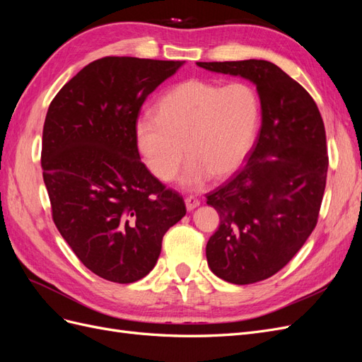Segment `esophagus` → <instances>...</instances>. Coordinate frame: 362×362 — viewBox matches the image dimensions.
<instances>
[{"label": "esophagus", "instance_id": "obj_1", "mask_svg": "<svg viewBox=\"0 0 362 362\" xmlns=\"http://www.w3.org/2000/svg\"><path fill=\"white\" fill-rule=\"evenodd\" d=\"M199 204L201 201L198 198H194V196H187V198H185V206H187L189 211L194 210L196 206H199Z\"/></svg>", "mask_w": 362, "mask_h": 362}]
</instances>
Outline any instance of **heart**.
Masks as SVG:
<instances>
[{"instance_id": "1", "label": "heart", "mask_w": 362, "mask_h": 362, "mask_svg": "<svg viewBox=\"0 0 362 362\" xmlns=\"http://www.w3.org/2000/svg\"><path fill=\"white\" fill-rule=\"evenodd\" d=\"M258 116V96L247 83L192 78L160 98L156 116L137 120L136 144L148 170L164 182L177 177L187 152L180 182L199 189L238 169L254 145Z\"/></svg>"}]
</instances>
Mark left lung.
I'll list each match as a JSON object with an SVG mask.
<instances>
[{
    "mask_svg": "<svg viewBox=\"0 0 362 362\" xmlns=\"http://www.w3.org/2000/svg\"><path fill=\"white\" fill-rule=\"evenodd\" d=\"M257 86L261 129L245 166L206 194L221 225L206 243L216 276L246 286L267 279L298 254L319 218L326 187V133L303 87L266 60L198 62Z\"/></svg>",
    "mask_w": 362,
    "mask_h": 362,
    "instance_id": "obj_1",
    "label": "left lung"
}]
</instances>
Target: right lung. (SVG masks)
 Wrapping results in <instances>:
<instances>
[{
    "instance_id": "1",
    "label": "right lung",
    "mask_w": 362,
    "mask_h": 362,
    "mask_svg": "<svg viewBox=\"0 0 362 362\" xmlns=\"http://www.w3.org/2000/svg\"><path fill=\"white\" fill-rule=\"evenodd\" d=\"M182 63L95 60L49 104L40 161L52 221L83 264L107 281L145 278L163 235L187 211L182 196L140 161L134 133L148 95Z\"/></svg>"
}]
</instances>
